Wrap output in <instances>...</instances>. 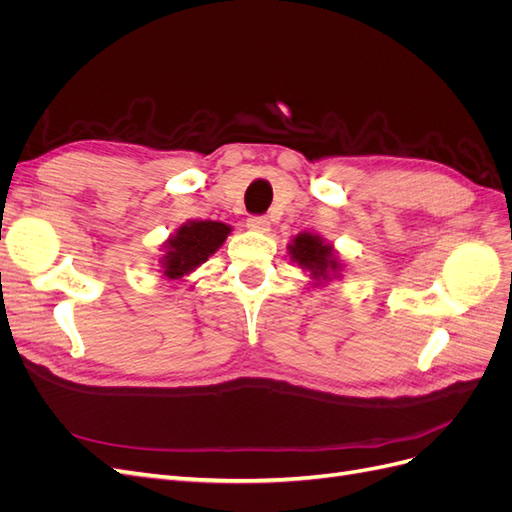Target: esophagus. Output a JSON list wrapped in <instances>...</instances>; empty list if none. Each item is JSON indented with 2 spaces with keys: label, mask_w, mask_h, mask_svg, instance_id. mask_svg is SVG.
<instances>
[{
  "label": "esophagus",
  "mask_w": 512,
  "mask_h": 512,
  "mask_svg": "<svg viewBox=\"0 0 512 512\" xmlns=\"http://www.w3.org/2000/svg\"><path fill=\"white\" fill-rule=\"evenodd\" d=\"M271 226V222L265 218V215H252L250 220H247V228L258 230V232H267Z\"/></svg>",
  "instance_id": "1"
}]
</instances>
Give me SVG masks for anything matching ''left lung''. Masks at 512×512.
Returning <instances> with one entry per match:
<instances>
[{"label":"left lung","instance_id":"obj_1","mask_svg":"<svg viewBox=\"0 0 512 512\" xmlns=\"http://www.w3.org/2000/svg\"><path fill=\"white\" fill-rule=\"evenodd\" d=\"M292 262L307 271L316 282H331L342 277V262L337 260L333 245L314 232H299L288 245Z\"/></svg>","mask_w":512,"mask_h":512}]
</instances>
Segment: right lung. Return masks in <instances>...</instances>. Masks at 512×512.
<instances>
[{
	"mask_svg": "<svg viewBox=\"0 0 512 512\" xmlns=\"http://www.w3.org/2000/svg\"><path fill=\"white\" fill-rule=\"evenodd\" d=\"M230 235V226L211 220H190L181 224L175 235H170L162 245V273L168 280H179L185 273L194 271L196 267L209 260Z\"/></svg>",
	"mask_w": 512,
	"mask_h": 512,
	"instance_id": "obj_1",
	"label": "right lung"
}]
</instances>
